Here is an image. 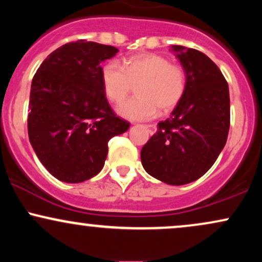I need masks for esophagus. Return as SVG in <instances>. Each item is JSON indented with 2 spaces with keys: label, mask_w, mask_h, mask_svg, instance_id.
<instances>
[{
  "label": "esophagus",
  "mask_w": 262,
  "mask_h": 262,
  "mask_svg": "<svg viewBox=\"0 0 262 262\" xmlns=\"http://www.w3.org/2000/svg\"><path fill=\"white\" fill-rule=\"evenodd\" d=\"M145 128H148L150 134H154L156 132V125L155 124H146Z\"/></svg>",
  "instance_id": "1"
}]
</instances>
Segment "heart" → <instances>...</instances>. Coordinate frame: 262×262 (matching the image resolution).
Instances as JSON below:
<instances>
[{
  "instance_id": "1",
  "label": "heart",
  "mask_w": 262,
  "mask_h": 262,
  "mask_svg": "<svg viewBox=\"0 0 262 262\" xmlns=\"http://www.w3.org/2000/svg\"><path fill=\"white\" fill-rule=\"evenodd\" d=\"M101 82L106 97L119 104L137 85V97L118 108L119 114L132 121H145L158 114L170 112L187 87V73L180 64H172L166 56L143 53L127 58L121 66L108 61L101 69Z\"/></svg>"
}]
</instances>
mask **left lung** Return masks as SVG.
<instances>
[{
  "label": "left lung",
  "instance_id": "8db88e82",
  "mask_svg": "<svg viewBox=\"0 0 262 262\" xmlns=\"http://www.w3.org/2000/svg\"><path fill=\"white\" fill-rule=\"evenodd\" d=\"M187 73L182 100L143 146L141 164L149 175L167 183L186 185L202 177L227 143L230 98L227 80L206 54L173 45Z\"/></svg>",
  "mask_w": 262,
  "mask_h": 262
}]
</instances>
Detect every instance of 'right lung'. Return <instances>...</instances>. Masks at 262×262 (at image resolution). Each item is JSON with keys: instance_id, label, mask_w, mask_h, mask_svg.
<instances>
[{"instance_id": "obj_1", "label": "right lung", "mask_w": 262, "mask_h": 262, "mask_svg": "<svg viewBox=\"0 0 262 262\" xmlns=\"http://www.w3.org/2000/svg\"><path fill=\"white\" fill-rule=\"evenodd\" d=\"M118 49L80 39L54 50L32 81L28 135L45 169L68 183L96 176L111 138L130 123L117 116L101 82V62Z\"/></svg>"}]
</instances>
